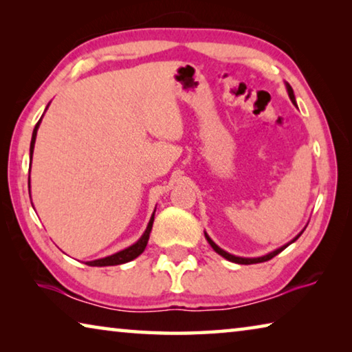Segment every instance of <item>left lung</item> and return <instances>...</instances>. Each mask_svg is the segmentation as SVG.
Returning <instances> with one entry per match:
<instances>
[{
	"label": "left lung",
	"mask_w": 352,
	"mask_h": 352,
	"mask_svg": "<svg viewBox=\"0 0 352 352\" xmlns=\"http://www.w3.org/2000/svg\"><path fill=\"white\" fill-rule=\"evenodd\" d=\"M285 88H287V93H289V98H290V100H292V104L294 105H296V100H295V94H294V90H292V87L289 85L287 82H285ZM307 226V225H306ZM305 231V230H302ZM302 231L300 234H296L294 239H292L290 242H287L285 243V245H283V247H279V248H276V250H273V252H270V253H267V254H264V256H259V258H241V256H234V254H231V253H228V252H225V250H222L220 248L216 242H214L210 236H208L206 233H205V237H206V241H208V243H210V245L212 247V250L216 253H219L220 256H222V258H225L226 261H231V262H236V264H245V265H248V264H258V262H265V261H270L272 258H275L276 254H279L283 252L284 248H287L290 243H294L298 237H300L301 234H302Z\"/></svg>",
	"instance_id": "obj_1"
}]
</instances>
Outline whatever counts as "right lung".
<instances>
[{
    "instance_id": "1",
    "label": "right lung",
    "mask_w": 352,
    "mask_h": 352,
    "mask_svg": "<svg viewBox=\"0 0 352 352\" xmlns=\"http://www.w3.org/2000/svg\"><path fill=\"white\" fill-rule=\"evenodd\" d=\"M50 107V104H47ZM46 107V109H47ZM46 111V110H45ZM43 118V116H41ZM41 118L40 121L35 124L34 127V132H32V140H31V148H29V155H31V162H32V153H34V146H35V138H37V130L40 127V122H41ZM29 189H31V177H29ZM153 217H155V211L152 214L151 220H148L147 223V228L142 236L140 237L138 241H136L133 245H130L127 248L121 250V252H118L111 256H105V258H100V259H94V261H88L87 264L91 265V267H107V265H119V264H126V262L133 261L135 258H138V256L144 252V248L148 242V236H151V231H152V225H153Z\"/></svg>"
}]
</instances>
